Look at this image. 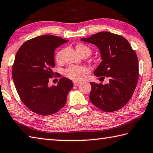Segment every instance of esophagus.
Listing matches in <instances>:
<instances>
[{
    "mask_svg": "<svg viewBox=\"0 0 153 153\" xmlns=\"http://www.w3.org/2000/svg\"><path fill=\"white\" fill-rule=\"evenodd\" d=\"M73 83H74V85L75 86L78 85L80 84V82H77V81H74V82H73Z\"/></svg>",
    "mask_w": 153,
    "mask_h": 153,
    "instance_id": "34e87169",
    "label": "esophagus"
}]
</instances>
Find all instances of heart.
Listing matches in <instances>:
<instances>
[{
	"label": "heart",
	"mask_w": 153,
	"mask_h": 153,
	"mask_svg": "<svg viewBox=\"0 0 153 153\" xmlns=\"http://www.w3.org/2000/svg\"><path fill=\"white\" fill-rule=\"evenodd\" d=\"M76 48L77 51L78 52V53L80 55L84 53H87L89 55L91 54V49L88 46L84 45V44H77ZM62 51H59L57 52L56 55H55V59H56L57 62H60L62 60ZM87 71L88 69L84 67L77 65H70L67 69H65L64 74L66 76L69 77L71 79L79 80L82 78L83 74Z\"/></svg>",
	"instance_id": "heart-1"
}]
</instances>
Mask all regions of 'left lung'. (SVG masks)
<instances>
[{"mask_svg": "<svg viewBox=\"0 0 153 153\" xmlns=\"http://www.w3.org/2000/svg\"><path fill=\"white\" fill-rule=\"evenodd\" d=\"M80 40L95 45L100 50L102 62L94 74L109 78L103 85L91 82L90 99L95 106L104 112H114L131 98L138 79L137 55L123 36L102 31Z\"/></svg>", "mask_w": 153, "mask_h": 153, "instance_id": "left-lung-1", "label": "left lung"}]
</instances>
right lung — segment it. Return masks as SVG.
<instances>
[{
    "label": "right lung",
    "mask_w": 153,
    "mask_h": 153,
    "mask_svg": "<svg viewBox=\"0 0 153 153\" xmlns=\"http://www.w3.org/2000/svg\"><path fill=\"white\" fill-rule=\"evenodd\" d=\"M59 37L45 35L24 43L15 55L12 76L23 104L41 116L51 115L64 106L73 83L66 77L56 85H48L55 67V50L68 42Z\"/></svg>",
    "instance_id": "right-lung-1"
}]
</instances>
